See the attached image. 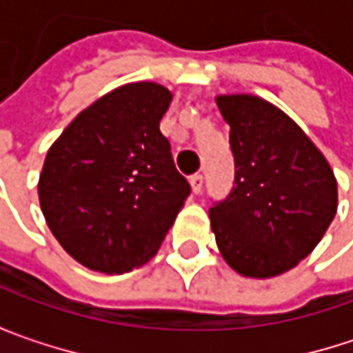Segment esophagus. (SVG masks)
<instances>
[{
    "instance_id": "esophagus-1",
    "label": "esophagus",
    "mask_w": 353,
    "mask_h": 353,
    "mask_svg": "<svg viewBox=\"0 0 353 353\" xmlns=\"http://www.w3.org/2000/svg\"><path fill=\"white\" fill-rule=\"evenodd\" d=\"M190 185H192V192L194 194H200L202 192V185H204V176L202 174H194L190 177Z\"/></svg>"
}]
</instances>
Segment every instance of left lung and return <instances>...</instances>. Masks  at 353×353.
Returning <instances> with one entry per match:
<instances>
[{
    "label": "left lung",
    "mask_w": 353,
    "mask_h": 353,
    "mask_svg": "<svg viewBox=\"0 0 353 353\" xmlns=\"http://www.w3.org/2000/svg\"><path fill=\"white\" fill-rule=\"evenodd\" d=\"M231 126L235 181L212 202L210 227L227 263L243 276L288 272L321 241L337 210V181L311 139L255 96H219Z\"/></svg>",
    "instance_id": "8db88e82"
}]
</instances>
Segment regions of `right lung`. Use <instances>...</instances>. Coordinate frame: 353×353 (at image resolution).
Returning a JSON list of instances; mask_svg holds the SVG:
<instances>
[{
  "label": "right lung",
  "instance_id": "1",
  "mask_svg": "<svg viewBox=\"0 0 353 353\" xmlns=\"http://www.w3.org/2000/svg\"><path fill=\"white\" fill-rule=\"evenodd\" d=\"M170 104L159 83L122 85L85 108L46 153L42 214L90 270L122 274L147 263L190 196L159 130Z\"/></svg>",
  "mask_w": 353,
  "mask_h": 353
}]
</instances>
